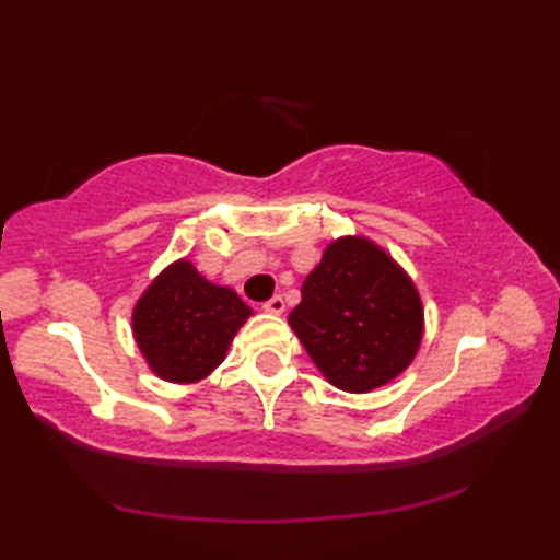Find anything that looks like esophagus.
I'll use <instances>...</instances> for the list:
<instances>
[{
  "label": "esophagus",
  "mask_w": 560,
  "mask_h": 560,
  "mask_svg": "<svg viewBox=\"0 0 560 560\" xmlns=\"http://www.w3.org/2000/svg\"><path fill=\"white\" fill-rule=\"evenodd\" d=\"M261 307H265V311L271 313V315H281L283 311H287V305H283L281 295H271V299H269L265 305H261Z\"/></svg>",
  "instance_id": "esophagus-1"
}]
</instances>
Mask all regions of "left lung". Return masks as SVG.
Returning <instances> with one entry per match:
<instances>
[{
    "mask_svg": "<svg viewBox=\"0 0 560 560\" xmlns=\"http://www.w3.org/2000/svg\"><path fill=\"white\" fill-rule=\"evenodd\" d=\"M289 323L331 385L371 392L419 351L423 307L411 279L383 249L341 237L307 273Z\"/></svg>",
    "mask_w": 560,
    "mask_h": 560,
    "instance_id": "left-lung-1",
    "label": "left lung"
}]
</instances>
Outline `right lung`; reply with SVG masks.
<instances>
[{"instance_id": "obj_1", "label": "right lung", "mask_w": 560, "mask_h": 560, "mask_svg": "<svg viewBox=\"0 0 560 560\" xmlns=\"http://www.w3.org/2000/svg\"><path fill=\"white\" fill-rule=\"evenodd\" d=\"M253 311L237 293L213 287L187 259L175 261L141 295L132 325L153 373L171 383L209 375Z\"/></svg>"}]
</instances>
